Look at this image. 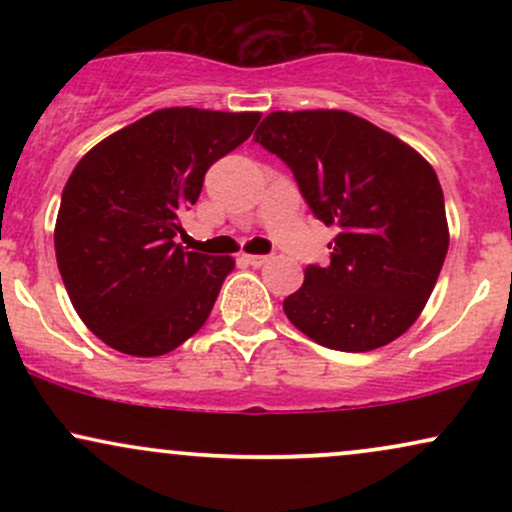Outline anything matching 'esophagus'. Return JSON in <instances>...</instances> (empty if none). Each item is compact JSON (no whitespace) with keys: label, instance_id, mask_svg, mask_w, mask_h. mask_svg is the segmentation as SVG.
Instances as JSON below:
<instances>
[{"label":"esophagus","instance_id":"obj_1","mask_svg":"<svg viewBox=\"0 0 512 512\" xmlns=\"http://www.w3.org/2000/svg\"><path fill=\"white\" fill-rule=\"evenodd\" d=\"M243 260L248 262V264H252V267H262V264L267 262L269 257L267 255H243Z\"/></svg>","mask_w":512,"mask_h":512}]
</instances>
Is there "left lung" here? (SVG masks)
Wrapping results in <instances>:
<instances>
[{"label": "left lung", "instance_id": "obj_1", "mask_svg": "<svg viewBox=\"0 0 512 512\" xmlns=\"http://www.w3.org/2000/svg\"><path fill=\"white\" fill-rule=\"evenodd\" d=\"M255 142L293 170L325 226H337L327 267H305L284 313L313 342L373 351L421 315L448 255L436 170L395 134L346 110L269 113Z\"/></svg>", "mask_w": 512, "mask_h": 512}]
</instances>
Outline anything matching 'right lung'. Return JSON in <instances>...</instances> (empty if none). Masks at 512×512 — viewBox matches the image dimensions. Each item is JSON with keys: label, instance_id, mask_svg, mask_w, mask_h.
Wrapping results in <instances>:
<instances>
[{"label": "right lung", "instance_id": "obj_1", "mask_svg": "<svg viewBox=\"0 0 512 512\" xmlns=\"http://www.w3.org/2000/svg\"><path fill=\"white\" fill-rule=\"evenodd\" d=\"M260 117L163 108L76 163L55 223L57 267L84 325L115 351L163 356L207 322L236 260L175 243L178 214Z\"/></svg>", "mask_w": 512, "mask_h": 512}]
</instances>
